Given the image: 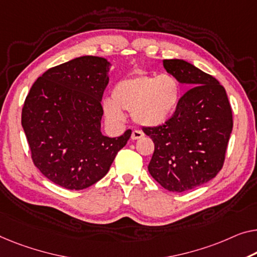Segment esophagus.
<instances>
[{"instance_id":"obj_1","label":"esophagus","mask_w":257,"mask_h":257,"mask_svg":"<svg viewBox=\"0 0 257 257\" xmlns=\"http://www.w3.org/2000/svg\"><path fill=\"white\" fill-rule=\"evenodd\" d=\"M144 136V134L141 130H134L132 133V140H140Z\"/></svg>"}]
</instances>
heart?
Wrapping results in <instances>:
<instances>
[{
  "instance_id": "heart-1",
  "label": "heart",
  "mask_w": 257,
  "mask_h": 257,
  "mask_svg": "<svg viewBox=\"0 0 257 257\" xmlns=\"http://www.w3.org/2000/svg\"><path fill=\"white\" fill-rule=\"evenodd\" d=\"M113 98H105L102 109L113 123L124 121L123 109L132 110L135 122L159 127L173 116L181 98V86L171 75H134L114 85Z\"/></svg>"
}]
</instances>
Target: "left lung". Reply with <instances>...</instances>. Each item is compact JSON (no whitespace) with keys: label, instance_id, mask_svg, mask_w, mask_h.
I'll return each instance as SVG.
<instances>
[{"label":"left lung","instance_id":"1","mask_svg":"<svg viewBox=\"0 0 257 257\" xmlns=\"http://www.w3.org/2000/svg\"><path fill=\"white\" fill-rule=\"evenodd\" d=\"M168 74L190 90L165 124L143 128L155 143L148 170L164 188L182 193L212 180L221 170L233 128L226 91L185 60H164Z\"/></svg>","mask_w":257,"mask_h":257}]
</instances>
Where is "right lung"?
Returning a JSON list of instances; mask_svg holds the SVG:
<instances>
[{"instance_id": "obj_1", "label": "right lung", "mask_w": 257, "mask_h": 257, "mask_svg": "<svg viewBox=\"0 0 257 257\" xmlns=\"http://www.w3.org/2000/svg\"><path fill=\"white\" fill-rule=\"evenodd\" d=\"M110 66L104 57H76L48 69L25 99L22 127L34 165L63 188L85 189L105 177L132 136V130L115 139L101 133Z\"/></svg>"}]
</instances>
